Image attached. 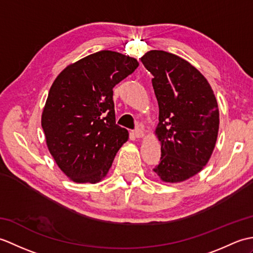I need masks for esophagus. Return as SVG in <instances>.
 I'll use <instances>...</instances> for the list:
<instances>
[{
  "label": "esophagus",
  "mask_w": 253,
  "mask_h": 253,
  "mask_svg": "<svg viewBox=\"0 0 253 253\" xmlns=\"http://www.w3.org/2000/svg\"><path fill=\"white\" fill-rule=\"evenodd\" d=\"M132 135L135 136L136 138H142L144 136V132H143L142 129H140V128H137V129L132 131Z\"/></svg>",
  "instance_id": "34e87169"
}]
</instances>
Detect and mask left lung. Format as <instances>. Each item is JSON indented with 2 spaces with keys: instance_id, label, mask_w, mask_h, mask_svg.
<instances>
[{
  "instance_id": "1",
  "label": "left lung",
  "mask_w": 253,
  "mask_h": 253,
  "mask_svg": "<svg viewBox=\"0 0 253 253\" xmlns=\"http://www.w3.org/2000/svg\"><path fill=\"white\" fill-rule=\"evenodd\" d=\"M141 62L153 75L159 103L155 135L161 142V162L153 170L162 181H184L207 165L215 147L216 98L206 77L184 58L152 50Z\"/></svg>"
}]
</instances>
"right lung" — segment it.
Here are the masks:
<instances>
[{
	"label": "right lung",
	"instance_id": "1",
	"mask_svg": "<svg viewBox=\"0 0 253 253\" xmlns=\"http://www.w3.org/2000/svg\"><path fill=\"white\" fill-rule=\"evenodd\" d=\"M138 66L136 58L104 50L68 65L53 83L41 125L51 155L73 181H101L128 140L115 123L113 88Z\"/></svg>",
	"mask_w": 253,
	"mask_h": 253
}]
</instances>
